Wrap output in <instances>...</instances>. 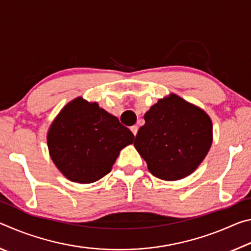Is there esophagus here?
Listing matches in <instances>:
<instances>
[{
	"instance_id": "1",
	"label": "esophagus",
	"mask_w": 251,
	"mask_h": 251,
	"mask_svg": "<svg viewBox=\"0 0 251 251\" xmlns=\"http://www.w3.org/2000/svg\"><path fill=\"white\" fill-rule=\"evenodd\" d=\"M130 130H131V133L134 134V136H136V134H137V131H138V127L137 126H131L130 127Z\"/></svg>"
}]
</instances>
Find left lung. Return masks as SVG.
<instances>
[{
    "label": "left lung",
    "mask_w": 251,
    "mask_h": 251,
    "mask_svg": "<svg viewBox=\"0 0 251 251\" xmlns=\"http://www.w3.org/2000/svg\"><path fill=\"white\" fill-rule=\"evenodd\" d=\"M144 120L134 145L148 171L160 179L178 180L190 175L211 146L209 116L175 94L152 105Z\"/></svg>",
    "instance_id": "1"
}]
</instances>
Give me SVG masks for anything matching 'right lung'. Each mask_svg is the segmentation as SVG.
<instances>
[{
  "label": "right lung",
  "instance_id": "right-lung-1",
  "mask_svg": "<svg viewBox=\"0 0 251 251\" xmlns=\"http://www.w3.org/2000/svg\"><path fill=\"white\" fill-rule=\"evenodd\" d=\"M134 135L97 103L76 99L55 118L48 134L50 157L72 181L91 184L107 175Z\"/></svg>",
  "mask_w": 251,
  "mask_h": 251
}]
</instances>
